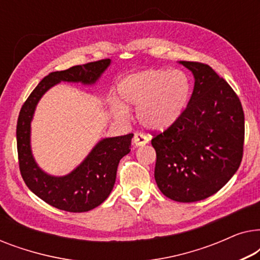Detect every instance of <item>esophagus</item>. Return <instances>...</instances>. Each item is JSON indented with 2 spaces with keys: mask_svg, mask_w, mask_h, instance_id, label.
<instances>
[{
  "mask_svg": "<svg viewBox=\"0 0 260 260\" xmlns=\"http://www.w3.org/2000/svg\"><path fill=\"white\" fill-rule=\"evenodd\" d=\"M133 141L136 147H143V145H145L149 142V138L145 136V135L138 133V134H135Z\"/></svg>",
  "mask_w": 260,
  "mask_h": 260,
  "instance_id": "esophagus-1",
  "label": "esophagus"
}]
</instances>
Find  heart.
Returning a JSON list of instances; mask_svg holds the SVG:
<instances>
[{
    "instance_id": "obj_1",
    "label": "heart",
    "mask_w": 260,
    "mask_h": 260,
    "mask_svg": "<svg viewBox=\"0 0 260 260\" xmlns=\"http://www.w3.org/2000/svg\"><path fill=\"white\" fill-rule=\"evenodd\" d=\"M120 98L137 108V119L150 130H162L175 123L189 102L191 84L181 70L150 69L131 74L120 81ZM112 112L125 118L129 110L122 102L112 101Z\"/></svg>"
}]
</instances>
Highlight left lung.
<instances>
[{
  "mask_svg": "<svg viewBox=\"0 0 260 260\" xmlns=\"http://www.w3.org/2000/svg\"><path fill=\"white\" fill-rule=\"evenodd\" d=\"M180 63L193 73L194 90L180 118L151 140L155 180L167 198L195 202L221 189L239 168L245 118L236 92L211 66Z\"/></svg>",
  "mask_w": 260,
  "mask_h": 260,
  "instance_id": "8db88e82",
  "label": "left lung"
}]
</instances>
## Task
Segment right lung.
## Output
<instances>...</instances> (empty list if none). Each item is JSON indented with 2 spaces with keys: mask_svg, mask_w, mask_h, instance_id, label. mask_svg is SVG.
<instances>
[{
  "mask_svg": "<svg viewBox=\"0 0 260 260\" xmlns=\"http://www.w3.org/2000/svg\"><path fill=\"white\" fill-rule=\"evenodd\" d=\"M110 63V59H103L49 73L38 84L21 108L16 125L21 176L37 197L58 209L81 213L103 204L115 186L120 158L130 152L134 134L99 141L76 169L65 176H52L38 166L31 154L30 123L35 108L42 95L60 81L93 85Z\"/></svg>",
  "mask_w": 260,
  "mask_h": 260,
  "instance_id": "add662e5",
  "label": "right lung"
}]
</instances>
